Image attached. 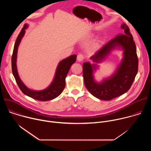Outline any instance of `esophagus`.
I'll list each match as a JSON object with an SVG mask.
<instances>
[{"label":"esophagus","instance_id":"34e87169","mask_svg":"<svg viewBox=\"0 0 151 151\" xmlns=\"http://www.w3.org/2000/svg\"><path fill=\"white\" fill-rule=\"evenodd\" d=\"M83 58H84V57H83V55L82 54H78V56H77V60H78V61H83Z\"/></svg>","mask_w":151,"mask_h":151}]
</instances>
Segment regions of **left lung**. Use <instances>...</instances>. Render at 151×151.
<instances>
[{
	"instance_id": "obj_1",
	"label": "left lung",
	"mask_w": 151,
	"mask_h": 151,
	"mask_svg": "<svg viewBox=\"0 0 151 151\" xmlns=\"http://www.w3.org/2000/svg\"><path fill=\"white\" fill-rule=\"evenodd\" d=\"M122 33L118 34L91 57L94 64H83V76L86 88L97 99L111 100L127 92L135 79L138 71V58L136 47L130 29L125 24L121 26ZM123 51V58L115 72L100 83L94 79L93 72L98 68L96 63L102 61L114 49Z\"/></svg>"
}]
</instances>
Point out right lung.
<instances>
[{
	"label": "right lung",
	"instance_id": "add662e5",
	"mask_svg": "<svg viewBox=\"0 0 151 151\" xmlns=\"http://www.w3.org/2000/svg\"><path fill=\"white\" fill-rule=\"evenodd\" d=\"M28 27L27 24H25L18 35L13 50L12 56V70L13 75L21 91L25 95L39 101H48L57 97L65 88V79L72 64L76 61V55H72L69 57L63 59L58 63L56 69L54 79L48 87L43 90H33L27 87L25 84L21 80L18 73L17 68V52L21 39L23 37L26 29Z\"/></svg>",
	"mask_w": 151,
	"mask_h": 151
}]
</instances>
